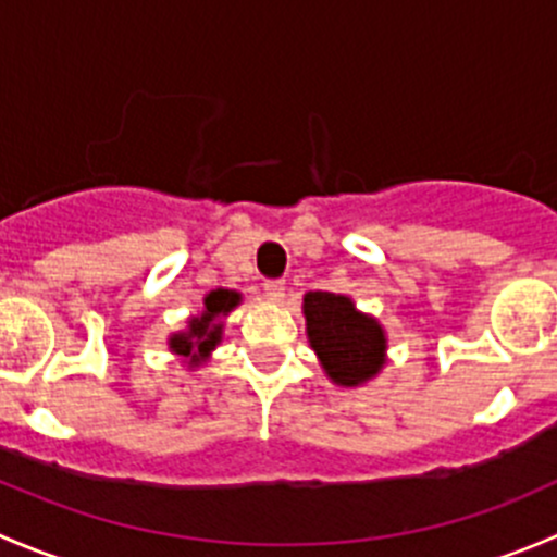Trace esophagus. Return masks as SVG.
<instances>
[{
	"mask_svg": "<svg viewBox=\"0 0 557 557\" xmlns=\"http://www.w3.org/2000/svg\"><path fill=\"white\" fill-rule=\"evenodd\" d=\"M263 294H267L269 301H280L285 296V283L283 280H267L263 283Z\"/></svg>",
	"mask_w": 557,
	"mask_h": 557,
	"instance_id": "obj_1",
	"label": "esophagus"
}]
</instances>
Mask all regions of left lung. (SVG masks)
<instances>
[{
  "mask_svg": "<svg viewBox=\"0 0 557 557\" xmlns=\"http://www.w3.org/2000/svg\"><path fill=\"white\" fill-rule=\"evenodd\" d=\"M307 342L325 377L339 387H361L387 363V334L374 314L361 312L345 294L310 290L301 301Z\"/></svg>",
  "mask_w": 557,
  "mask_h": 557,
  "instance_id": "1",
  "label": "left lung"
}]
</instances>
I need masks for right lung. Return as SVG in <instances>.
<instances>
[{"label":"right lung","mask_w":557,"mask_h":557,"mask_svg":"<svg viewBox=\"0 0 557 557\" xmlns=\"http://www.w3.org/2000/svg\"><path fill=\"white\" fill-rule=\"evenodd\" d=\"M243 305V294L228 288H215L205 296V307L199 314H190L185 320V329L174 331L166 339L170 352L180 358V363L194 372V369L205 367L212 358V350L223 342V320L228 312H234Z\"/></svg>","instance_id":"1"}]
</instances>
